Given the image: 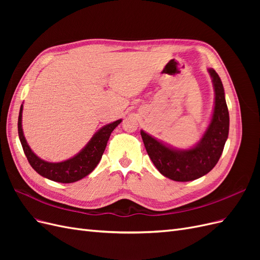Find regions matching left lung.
Listing matches in <instances>:
<instances>
[{"mask_svg":"<svg viewBox=\"0 0 260 260\" xmlns=\"http://www.w3.org/2000/svg\"><path fill=\"white\" fill-rule=\"evenodd\" d=\"M208 72L215 88V108L210 124L199 144L186 151H178L141 131L146 152L160 174L179 182L199 179L216 166L229 135V111L221 80L214 69Z\"/></svg>","mask_w":260,"mask_h":260,"instance_id":"obj_1","label":"left lung"}]
</instances>
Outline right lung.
Listing matches in <instances>:
<instances>
[{
  "label": "right lung",
  "instance_id": "add662e5",
  "mask_svg": "<svg viewBox=\"0 0 260 260\" xmlns=\"http://www.w3.org/2000/svg\"><path fill=\"white\" fill-rule=\"evenodd\" d=\"M21 113L22 105L18 116V136L29 164L39 175L60 183H73L91 174L100 162L112 132L121 122V119H119L104 125L93 136L82 151L73 158L61 162H49L39 158L27 144L21 128Z\"/></svg>",
  "mask_w": 260,
  "mask_h": 260
}]
</instances>
